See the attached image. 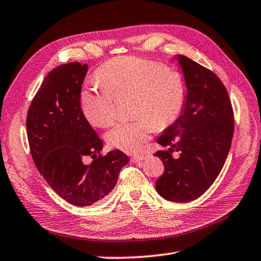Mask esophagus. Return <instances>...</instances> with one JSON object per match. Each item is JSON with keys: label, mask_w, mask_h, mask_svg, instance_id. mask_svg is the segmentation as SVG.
I'll use <instances>...</instances> for the list:
<instances>
[{"label": "esophagus", "mask_w": 261, "mask_h": 261, "mask_svg": "<svg viewBox=\"0 0 261 261\" xmlns=\"http://www.w3.org/2000/svg\"><path fill=\"white\" fill-rule=\"evenodd\" d=\"M145 159H147V155H143V154H136V155H132V156H131V162L136 163V162L142 161V160H145Z\"/></svg>", "instance_id": "1"}]
</instances>
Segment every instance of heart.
<instances>
[{
	"label": "heart",
	"mask_w": 261,
	"mask_h": 261,
	"mask_svg": "<svg viewBox=\"0 0 261 261\" xmlns=\"http://www.w3.org/2000/svg\"><path fill=\"white\" fill-rule=\"evenodd\" d=\"M102 86H86L79 94L83 116L89 122L106 128L114 118L113 99L132 95L136 120L118 122L107 132L112 148L138 152L158 126L165 129L177 120L187 99V82L177 71L163 64L135 57L109 61L96 72Z\"/></svg>",
	"instance_id": "heart-1"
}]
</instances>
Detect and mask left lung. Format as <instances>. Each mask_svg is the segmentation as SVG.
<instances>
[{"mask_svg": "<svg viewBox=\"0 0 261 261\" xmlns=\"http://www.w3.org/2000/svg\"><path fill=\"white\" fill-rule=\"evenodd\" d=\"M187 82V99L180 117L162 131L154 153L165 172L156 180L159 195L172 202H188L207 191L219 175L231 145L233 113L227 90L214 72L177 54ZM179 150V158L171 153Z\"/></svg>", "mask_w": 261, "mask_h": 261, "instance_id": "left-lung-1", "label": "left lung"}]
</instances>
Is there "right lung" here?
Masks as SVG:
<instances>
[{
    "label": "right lung",
    "mask_w": 261,
    "mask_h": 261,
    "mask_svg": "<svg viewBox=\"0 0 261 261\" xmlns=\"http://www.w3.org/2000/svg\"><path fill=\"white\" fill-rule=\"evenodd\" d=\"M88 70V64L79 62L53 69L35 94L27 118L30 149L39 172L60 197L77 207L103 201L129 162L120 150L100 154L101 139L79 102ZM87 156L94 161L86 164Z\"/></svg>",
    "instance_id": "add662e5"
}]
</instances>
